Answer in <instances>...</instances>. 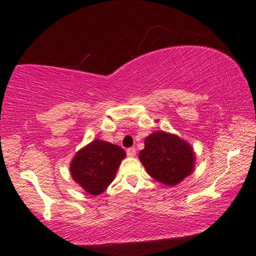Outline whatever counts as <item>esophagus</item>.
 Masks as SVG:
<instances>
[{
  "mask_svg": "<svg viewBox=\"0 0 256 256\" xmlns=\"http://www.w3.org/2000/svg\"><path fill=\"white\" fill-rule=\"evenodd\" d=\"M126 154H128V157H136V148H134V146H132V148H128L126 150Z\"/></svg>",
  "mask_w": 256,
  "mask_h": 256,
  "instance_id": "esophagus-1",
  "label": "esophagus"
}]
</instances>
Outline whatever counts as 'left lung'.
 Wrapping results in <instances>:
<instances>
[{"instance_id": "8db88e82", "label": "left lung", "mask_w": 256, "mask_h": 256, "mask_svg": "<svg viewBox=\"0 0 256 256\" xmlns=\"http://www.w3.org/2000/svg\"><path fill=\"white\" fill-rule=\"evenodd\" d=\"M138 159L154 180L167 186L180 184L196 168L192 146L176 134L164 131L146 138L144 149L140 151Z\"/></svg>"}]
</instances>
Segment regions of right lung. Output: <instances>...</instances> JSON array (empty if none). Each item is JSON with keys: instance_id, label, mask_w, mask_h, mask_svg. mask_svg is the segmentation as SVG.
Listing matches in <instances>:
<instances>
[{"instance_id": "1", "label": "right lung", "mask_w": 256, "mask_h": 256, "mask_svg": "<svg viewBox=\"0 0 256 256\" xmlns=\"http://www.w3.org/2000/svg\"><path fill=\"white\" fill-rule=\"evenodd\" d=\"M125 157L126 154L120 146L96 138L72 158L70 174L86 193L99 196L114 180Z\"/></svg>"}]
</instances>
